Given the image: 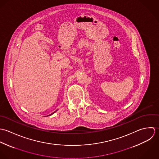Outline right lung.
<instances>
[{
  "label": "right lung",
  "instance_id": "1",
  "mask_svg": "<svg viewBox=\"0 0 159 159\" xmlns=\"http://www.w3.org/2000/svg\"><path fill=\"white\" fill-rule=\"evenodd\" d=\"M56 111H55V112H56ZM54 112H53V113H52V114H50V115H49V116H51V115H52V114H54Z\"/></svg>",
  "mask_w": 159,
  "mask_h": 159
}]
</instances>
